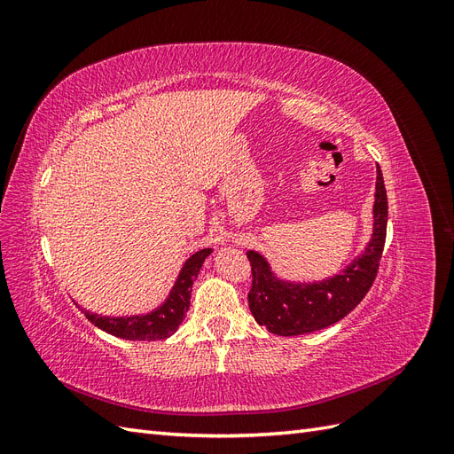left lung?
I'll list each match as a JSON object with an SVG mask.
<instances>
[{
    "instance_id": "obj_1",
    "label": "left lung",
    "mask_w": 454,
    "mask_h": 454,
    "mask_svg": "<svg viewBox=\"0 0 454 454\" xmlns=\"http://www.w3.org/2000/svg\"><path fill=\"white\" fill-rule=\"evenodd\" d=\"M388 199L382 172L377 164L373 232L365 250L340 272L325 280L294 282L277 277L269 261L259 252H246L252 263V290L248 303L259 325L282 337L303 335L332 325L358 307L377 277L387 240Z\"/></svg>"
}]
</instances>
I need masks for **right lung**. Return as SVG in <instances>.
Masks as SVG:
<instances>
[{
  "label": "right lung",
  "mask_w": 454,
  "mask_h": 454,
  "mask_svg": "<svg viewBox=\"0 0 454 454\" xmlns=\"http://www.w3.org/2000/svg\"><path fill=\"white\" fill-rule=\"evenodd\" d=\"M208 250L195 252L185 259V263L177 274V278L172 286L168 297L151 312L145 314H132V316H102L90 310L85 312L87 318L96 325L104 329L106 333L115 335L129 340H155V339H168L176 333V329L184 322L189 310L191 287L197 280L204 259L208 257ZM77 305V303H75ZM79 307V305H77Z\"/></svg>",
  "instance_id": "right-lung-1"
}]
</instances>
